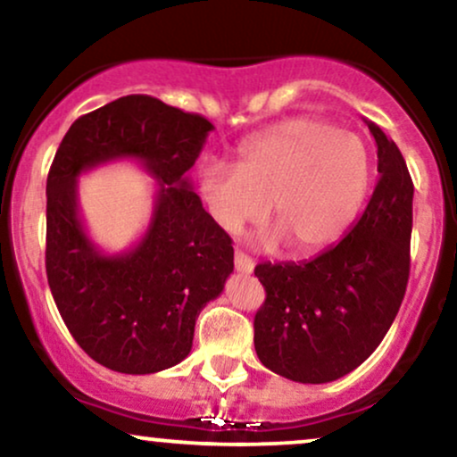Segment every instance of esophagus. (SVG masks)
Listing matches in <instances>:
<instances>
[{"mask_svg": "<svg viewBox=\"0 0 457 457\" xmlns=\"http://www.w3.org/2000/svg\"><path fill=\"white\" fill-rule=\"evenodd\" d=\"M234 266L238 272H245V275H249V272H253V260L249 258V255H245L243 251H236L234 253Z\"/></svg>", "mask_w": 457, "mask_h": 457, "instance_id": "1", "label": "esophagus"}]
</instances>
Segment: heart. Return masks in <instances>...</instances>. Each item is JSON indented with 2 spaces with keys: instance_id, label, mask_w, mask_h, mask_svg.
Listing matches in <instances>:
<instances>
[{
  "instance_id": "1",
  "label": "heart",
  "mask_w": 457,
  "mask_h": 457,
  "mask_svg": "<svg viewBox=\"0 0 457 457\" xmlns=\"http://www.w3.org/2000/svg\"><path fill=\"white\" fill-rule=\"evenodd\" d=\"M371 152L359 135L316 118L283 120L245 141L238 165L206 161L199 191L214 223L236 234L266 217L295 255L337 243L363 208L371 185Z\"/></svg>"
}]
</instances>
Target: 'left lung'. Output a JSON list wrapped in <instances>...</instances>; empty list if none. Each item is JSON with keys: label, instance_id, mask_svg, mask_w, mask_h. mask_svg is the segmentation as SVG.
I'll return each mask as SVG.
<instances>
[{"label": "left lung", "instance_id": "8db88e82", "mask_svg": "<svg viewBox=\"0 0 457 457\" xmlns=\"http://www.w3.org/2000/svg\"><path fill=\"white\" fill-rule=\"evenodd\" d=\"M367 127L378 145V182L359 221L313 260L255 266L266 290L255 353L283 378L322 385L350 374L378 348L406 295L412 178L395 141Z\"/></svg>", "mask_w": 457, "mask_h": 457}]
</instances>
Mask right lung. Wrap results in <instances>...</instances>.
I'll use <instances>...</instances> for the list:
<instances>
[{
	"label": "right lung",
	"mask_w": 457,
	"mask_h": 457,
	"mask_svg": "<svg viewBox=\"0 0 457 457\" xmlns=\"http://www.w3.org/2000/svg\"><path fill=\"white\" fill-rule=\"evenodd\" d=\"M212 129L204 115L130 94L75 120L51 162V295L75 342L120 374H154L187 359L199 312L234 270L232 238L187 178ZM118 158L139 160L160 193L145 238L127 254L104 256L82 229L76 178Z\"/></svg>",
	"instance_id": "1"
}]
</instances>
